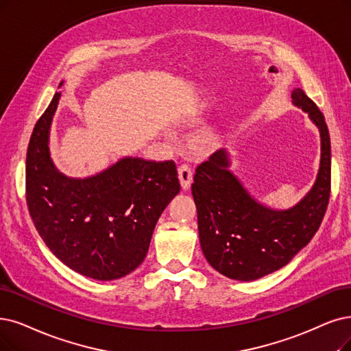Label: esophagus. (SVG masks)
Listing matches in <instances>:
<instances>
[{"mask_svg":"<svg viewBox=\"0 0 351 351\" xmlns=\"http://www.w3.org/2000/svg\"><path fill=\"white\" fill-rule=\"evenodd\" d=\"M178 178H180L181 187H183L184 190H189L193 183V171L187 164H183L178 167Z\"/></svg>","mask_w":351,"mask_h":351,"instance_id":"1","label":"esophagus"}]
</instances>
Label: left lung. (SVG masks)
Segmentation results:
<instances>
[{
	"mask_svg": "<svg viewBox=\"0 0 351 351\" xmlns=\"http://www.w3.org/2000/svg\"><path fill=\"white\" fill-rule=\"evenodd\" d=\"M292 104L306 112L321 136L319 170L313 189L295 206L274 210L258 203L229 171L226 149L195 168L191 186L199 236L207 262L221 275L255 281L285 266L310 243L330 200L331 145L324 115L302 89Z\"/></svg>",
	"mask_w": 351,
	"mask_h": 351,
	"instance_id": "left-lung-1",
	"label": "left lung"
}]
</instances>
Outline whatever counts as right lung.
<instances>
[{"mask_svg":"<svg viewBox=\"0 0 351 351\" xmlns=\"http://www.w3.org/2000/svg\"><path fill=\"white\" fill-rule=\"evenodd\" d=\"M62 85V83H60ZM56 92L33 130L25 199L41 239L70 269L112 281L145 259L154 228L180 191L174 161L127 157L88 178L59 173L49 152Z\"/></svg>","mask_w":351,"mask_h":351,"instance_id":"right-lung-1","label":"right lung"}]
</instances>
